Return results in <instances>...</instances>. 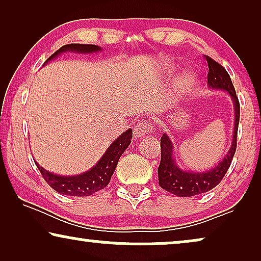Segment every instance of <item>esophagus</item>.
Masks as SVG:
<instances>
[{
    "mask_svg": "<svg viewBox=\"0 0 261 261\" xmlns=\"http://www.w3.org/2000/svg\"><path fill=\"white\" fill-rule=\"evenodd\" d=\"M152 130V124L148 122V121H144V122H140L134 129V135L135 137L142 138L145 137L146 134L149 133Z\"/></svg>",
    "mask_w": 261,
    "mask_h": 261,
    "instance_id": "obj_1",
    "label": "esophagus"
}]
</instances>
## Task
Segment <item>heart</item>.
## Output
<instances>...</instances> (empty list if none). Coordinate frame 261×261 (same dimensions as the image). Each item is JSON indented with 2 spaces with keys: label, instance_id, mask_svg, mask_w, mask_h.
I'll return each instance as SVG.
<instances>
[{
  "label": "heart",
  "instance_id": "b5f03b06",
  "mask_svg": "<svg viewBox=\"0 0 261 261\" xmlns=\"http://www.w3.org/2000/svg\"><path fill=\"white\" fill-rule=\"evenodd\" d=\"M196 87V77L194 74H187L183 80L180 81L179 83V91L180 94H188V92H190L192 89Z\"/></svg>",
  "mask_w": 261,
  "mask_h": 261
}]
</instances>
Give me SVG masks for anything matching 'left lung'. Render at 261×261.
I'll list each match as a JSON object with an SVG mask.
<instances>
[{
	"instance_id": "obj_1",
	"label": "left lung",
	"mask_w": 261,
	"mask_h": 261,
	"mask_svg": "<svg viewBox=\"0 0 261 261\" xmlns=\"http://www.w3.org/2000/svg\"><path fill=\"white\" fill-rule=\"evenodd\" d=\"M205 59L209 67V89L214 91H226L233 102L235 117L233 137H231V144L227 154L215 166L198 172V171L183 170L178 165L173 155L174 146L172 140L166 133L162 135V139H160L162 159H160V165L158 167L159 185L166 191L179 196V197H191V196L204 194L215 188L227 173L235 154V149H237V135L239 120H240V105H239L237 92H235L234 85L231 83L226 69L209 57H206Z\"/></svg>"
}]
</instances>
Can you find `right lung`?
Returning a JSON list of instances; mask_svg holds the SVG:
<instances>
[{"mask_svg":"<svg viewBox=\"0 0 261 261\" xmlns=\"http://www.w3.org/2000/svg\"><path fill=\"white\" fill-rule=\"evenodd\" d=\"M101 46L97 45H85V44H69L64 45L58 51L53 53L49 58L46 60L47 64L51 60L56 59L57 57L63 55V53H80V55H92V53H98L102 51ZM44 64V65H45ZM132 137H133V130L127 129L115 139L103 155L99 158L95 166L90 170L85 171L83 173L72 174V176H63V174H57L45 170L44 167L39 165L35 162V165L40 171L44 179L52 189L57 192L66 196H76V197H84V196H90L102 189H105L109 184L110 178H112L114 171L116 169L117 163H119L120 156L126 151L128 146L130 145Z\"/></svg>","mask_w":261,"mask_h":261,"instance_id":"add662e5","label":"right lung"}]
</instances>
